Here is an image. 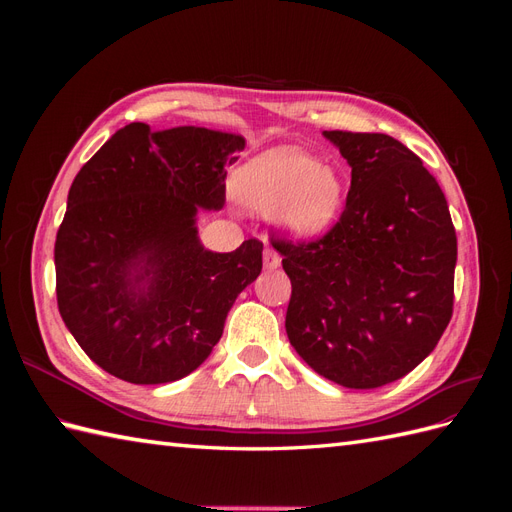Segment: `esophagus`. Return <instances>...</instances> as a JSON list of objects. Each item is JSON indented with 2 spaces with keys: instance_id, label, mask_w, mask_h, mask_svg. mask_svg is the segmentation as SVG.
Segmentation results:
<instances>
[{
  "instance_id": "1",
  "label": "esophagus",
  "mask_w": 512,
  "mask_h": 512,
  "mask_svg": "<svg viewBox=\"0 0 512 512\" xmlns=\"http://www.w3.org/2000/svg\"><path fill=\"white\" fill-rule=\"evenodd\" d=\"M262 258H265L267 269H277V267H280V262H282L280 254H277L273 247H265V256H262Z\"/></svg>"
}]
</instances>
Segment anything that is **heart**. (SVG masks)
<instances>
[{
    "label": "heart",
    "mask_w": 512,
    "mask_h": 512,
    "mask_svg": "<svg viewBox=\"0 0 512 512\" xmlns=\"http://www.w3.org/2000/svg\"><path fill=\"white\" fill-rule=\"evenodd\" d=\"M237 198L290 235L309 237L327 228L342 205V179L297 147H273L243 164L232 181Z\"/></svg>",
    "instance_id": "obj_1"
}]
</instances>
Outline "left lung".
<instances>
[{
	"mask_svg": "<svg viewBox=\"0 0 512 512\" xmlns=\"http://www.w3.org/2000/svg\"><path fill=\"white\" fill-rule=\"evenodd\" d=\"M352 168L327 235L277 239L292 294L286 333L301 359L346 389L404 378L453 316L457 235L440 185L389 134L322 132Z\"/></svg>",
	"mask_w": 512,
	"mask_h": 512,
	"instance_id": "8db88e82",
	"label": "left lung"
}]
</instances>
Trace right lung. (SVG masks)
<instances>
[{
    "mask_svg": "<svg viewBox=\"0 0 512 512\" xmlns=\"http://www.w3.org/2000/svg\"><path fill=\"white\" fill-rule=\"evenodd\" d=\"M245 138L196 126L117 130L74 177L57 230V305L91 361L132 384L175 382L220 342L262 243L205 250L198 209L226 200Z\"/></svg>",
    "mask_w": 512,
    "mask_h": 512,
    "instance_id": "right-lung-1",
    "label": "right lung"
}]
</instances>
